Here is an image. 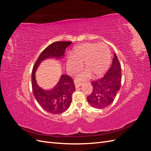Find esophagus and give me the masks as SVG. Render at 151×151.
Here are the masks:
<instances>
[{
	"label": "esophagus",
	"mask_w": 151,
	"mask_h": 151,
	"mask_svg": "<svg viewBox=\"0 0 151 151\" xmlns=\"http://www.w3.org/2000/svg\"><path fill=\"white\" fill-rule=\"evenodd\" d=\"M82 84H83V83H77V82H76L75 83V86L76 88H78L79 87H80Z\"/></svg>",
	"instance_id": "obj_1"
}]
</instances>
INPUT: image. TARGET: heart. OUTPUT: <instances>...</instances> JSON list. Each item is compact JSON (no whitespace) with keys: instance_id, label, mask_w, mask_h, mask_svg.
<instances>
[{"instance_id":"heart-1","label":"heart","mask_w":151,"mask_h":151,"mask_svg":"<svg viewBox=\"0 0 151 151\" xmlns=\"http://www.w3.org/2000/svg\"><path fill=\"white\" fill-rule=\"evenodd\" d=\"M111 60V51L106 44L86 43L73 49L71 55L67 58L66 65L68 72L74 73L84 63L86 70L77 75V78L84 80L91 75L94 77L102 76L108 70Z\"/></svg>"}]
</instances>
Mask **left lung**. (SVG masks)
<instances>
[{"mask_svg": "<svg viewBox=\"0 0 151 151\" xmlns=\"http://www.w3.org/2000/svg\"><path fill=\"white\" fill-rule=\"evenodd\" d=\"M122 69L116 55L114 54L111 67L102 78L91 82L93 92L87 100L94 108L103 109L109 106L120 89Z\"/></svg>", "mask_w": 151, "mask_h": 151, "instance_id": "8db88e82", "label": "left lung"}]
</instances>
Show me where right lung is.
Returning <instances> with one entry per match:
<instances>
[{
    "mask_svg": "<svg viewBox=\"0 0 151 151\" xmlns=\"http://www.w3.org/2000/svg\"><path fill=\"white\" fill-rule=\"evenodd\" d=\"M71 43V42H56L48 45L40 55L32 70V89L35 98L43 109L52 114L62 113L69 108L72 93L76 90L74 81L70 76L62 75L52 89L44 90L36 83L35 72L40 63L45 59L63 58L66 48Z\"/></svg>",
    "mask_w": 151,
    "mask_h": 151,
    "instance_id": "right-lung-1",
    "label": "right lung"
}]
</instances>
